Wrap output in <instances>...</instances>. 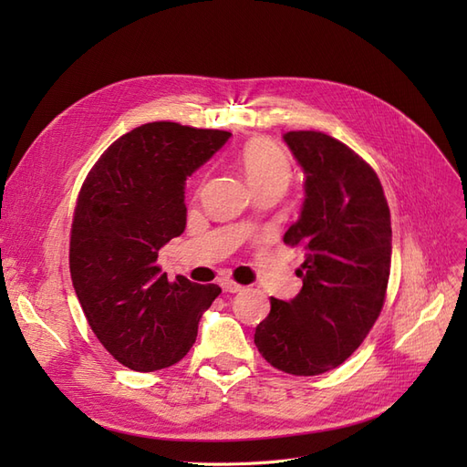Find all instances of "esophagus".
<instances>
[{"mask_svg": "<svg viewBox=\"0 0 467 467\" xmlns=\"http://www.w3.org/2000/svg\"><path fill=\"white\" fill-rule=\"evenodd\" d=\"M222 290L223 292H230V294H237V292H242L244 290V286L242 285H237V282H234V280H222Z\"/></svg>", "mask_w": 467, "mask_h": 467, "instance_id": "1", "label": "esophagus"}]
</instances>
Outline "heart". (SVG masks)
Wrapping results in <instances>:
<instances>
[{
  "label": "heart",
  "mask_w": 467,
  "mask_h": 467,
  "mask_svg": "<svg viewBox=\"0 0 467 467\" xmlns=\"http://www.w3.org/2000/svg\"><path fill=\"white\" fill-rule=\"evenodd\" d=\"M239 161L253 192L265 189L286 191L292 179V165L288 155L276 144L265 138H253L239 153Z\"/></svg>",
  "instance_id": "obj_1"
}]
</instances>
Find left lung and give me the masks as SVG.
<instances>
[{"instance_id": "8db88e82", "label": "left lung", "mask_w": 467, "mask_h": 467, "mask_svg": "<svg viewBox=\"0 0 467 467\" xmlns=\"http://www.w3.org/2000/svg\"><path fill=\"white\" fill-rule=\"evenodd\" d=\"M304 171L300 218L285 234L306 261L302 290L271 298L255 345L275 368L317 376L343 364L372 329L391 266V222L374 169L338 140L314 130L286 132Z\"/></svg>"}]
</instances>
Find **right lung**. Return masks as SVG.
<instances>
[{
  "instance_id": "right-lung-1",
  "label": "right lung",
  "mask_w": 467,
  "mask_h": 467,
  "mask_svg": "<svg viewBox=\"0 0 467 467\" xmlns=\"http://www.w3.org/2000/svg\"><path fill=\"white\" fill-rule=\"evenodd\" d=\"M230 136L142 124L107 148L79 191L69 273L93 333L130 370H161L185 357L222 292L185 276L171 282L158 251L185 232L187 177Z\"/></svg>"
}]
</instances>
